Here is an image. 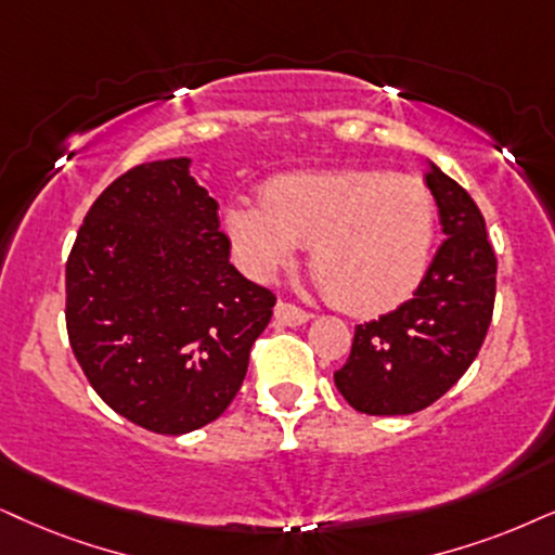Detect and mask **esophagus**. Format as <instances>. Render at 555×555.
I'll return each instance as SVG.
<instances>
[{
    "label": "esophagus",
    "instance_id": "esophagus-1",
    "mask_svg": "<svg viewBox=\"0 0 555 555\" xmlns=\"http://www.w3.org/2000/svg\"><path fill=\"white\" fill-rule=\"evenodd\" d=\"M273 314H276L279 322H284V325H292V327L294 325H305V322L312 318L310 312H305V310H301V307L292 305V301H279L276 310H273Z\"/></svg>",
    "mask_w": 555,
    "mask_h": 555
}]
</instances>
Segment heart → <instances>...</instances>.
Instances as JSON below:
<instances>
[{
	"label": "heart",
	"mask_w": 555,
	"mask_h": 555,
	"mask_svg": "<svg viewBox=\"0 0 555 555\" xmlns=\"http://www.w3.org/2000/svg\"><path fill=\"white\" fill-rule=\"evenodd\" d=\"M225 230L256 279H271L310 243L330 299L353 314H378L423 282L438 202L420 179L382 168L286 173L266 184L263 202L230 207Z\"/></svg>",
	"instance_id": "1"
}]
</instances>
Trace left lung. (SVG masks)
Masks as SVG:
<instances>
[{
    "label": "left lung",
    "mask_w": 555,
    "mask_h": 555,
    "mask_svg": "<svg viewBox=\"0 0 555 555\" xmlns=\"http://www.w3.org/2000/svg\"><path fill=\"white\" fill-rule=\"evenodd\" d=\"M425 184L438 202L440 243L423 282L395 312L356 325L335 387L363 415H412L466 374L494 312L496 256L483 215L461 184L430 164Z\"/></svg>",
    "instance_id": "8db88e82"
}]
</instances>
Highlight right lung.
<instances>
[{"label": "right lung", "instance_id": "1", "mask_svg": "<svg viewBox=\"0 0 555 555\" xmlns=\"http://www.w3.org/2000/svg\"><path fill=\"white\" fill-rule=\"evenodd\" d=\"M189 158L140 164L83 217L66 261V330L117 415L160 435L205 427L241 389L276 297L230 263Z\"/></svg>", "mask_w": 555, "mask_h": 555}]
</instances>
